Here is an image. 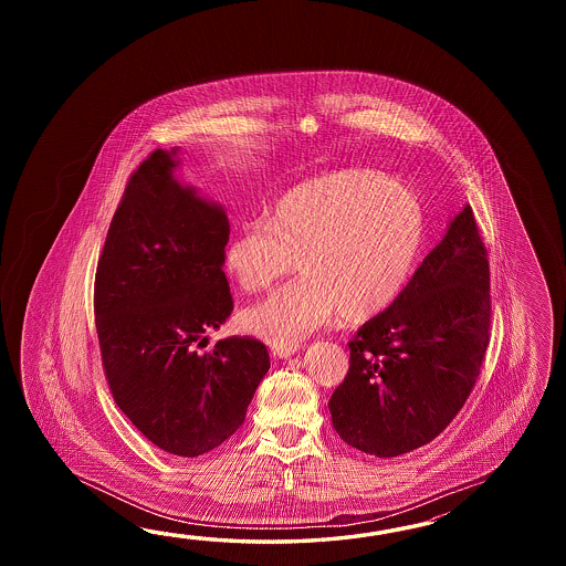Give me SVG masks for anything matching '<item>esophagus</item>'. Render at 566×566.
I'll list each match as a JSON object with an SVG mask.
<instances>
[{
	"mask_svg": "<svg viewBox=\"0 0 566 566\" xmlns=\"http://www.w3.org/2000/svg\"><path fill=\"white\" fill-rule=\"evenodd\" d=\"M300 352V344L297 346H285V348H275L273 346V354L277 356V358H291L293 354H297Z\"/></svg>",
	"mask_w": 566,
	"mask_h": 566,
	"instance_id": "esophagus-1",
	"label": "esophagus"
}]
</instances>
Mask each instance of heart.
<instances>
[{"label":"heart","mask_w":566,"mask_h":566,"mask_svg":"<svg viewBox=\"0 0 566 566\" xmlns=\"http://www.w3.org/2000/svg\"><path fill=\"white\" fill-rule=\"evenodd\" d=\"M424 241V206L407 181L349 168L301 181L266 210L265 224L234 232L222 249L227 277L244 293L300 279L242 312V327L275 348L297 346L337 312L361 322L397 300Z\"/></svg>","instance_id":"obj_1"}]
</instances>
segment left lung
<instances>
[{"label":"left lung","instance_id":"8db88e82","mask_svg":"<svg viewBox=\"0 0 566 566\" xmlns=\"http://www.w3.org/2000/svg\"><path fill=\"white\" fill-rule=\"evenodd\" d=\"M490 315L488 251L465 206L397 300L349 342L348 376L327 402L336 433L374 458L433 441L480 376Z\"/></svg>","mask_w":566,"mask_h":566}]
</instances>
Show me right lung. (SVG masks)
Returning a JSON list of instances; mask_svg holds the SVG:
<instances>
[{
	"label": "right lung",
	"mask_w": 566,
	"mask_h": 566,
	"mask_svg": "<svg viewBox=\"0 0 566 566\" xmlns=\"http://www.w3.org/2000/svg\"><path fill=\"white\" fill-rule=\"evenodd\" d=\"M180 147L133 174L95 277V319L113 398L154 443L198 458L241 427L269 373L265 344L208 332L232 312L222 249L227 210L176 178Z\"/></svg>",
	"instance_id": "obj_1"
}]
</instances>
